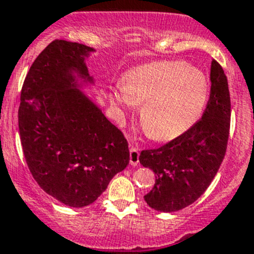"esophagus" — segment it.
Returning a JSON list of instances; mask_svg holds the SVG:
<instances>
[{
	"label": "esophagus",
	"mask_w": 254,
	"mask_h": 254,
	"mask_svg": "<svg viewBox=\"0 0 254 254\" xmlns=\"http://www.w3.org/2000/svg\"><path fill=\"white\" fill-rule=\"evenodd\" d=\"M139 156H140V150L134 146H130V165L131 166H137L139 165Z\"/></svg>",
	"instance_id": "obj_1"
}]
</instances>
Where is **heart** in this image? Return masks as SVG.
<instances>
[{
    "mask_svg": "<svg viewBox=\"0 0 254 254\" xmlns=\"http://www.w3.org/2000/svg\"><path fill=\"white\" fill-rule=\"evenodd\" d=\"M108 98L120 118L143 103L140 120L146 134L156 141H171L200 119L209 99V82L186 63L155 61L127 71Z\"/></svg>",
    "mask_w": 254,
    "mask_h": 254,
    "instance_id": "1",
    "label": "heart"
}]
</instances>
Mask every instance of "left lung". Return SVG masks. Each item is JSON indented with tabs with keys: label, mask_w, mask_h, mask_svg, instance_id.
<instances>
[{
	"label": "left lung",
	"mask_w": 254,
	"mask_h": 254,
	"mask_svg": "<svg viewBox=\"0 0 254 254\" xmlns=\"http://www.w3.org/2000/svg\"><path fill=\"white\" fill-rule=\"evenodd\" d=\"M210 81V98L201 120L162 147L140 155V163L156 175L152 190L143 198L157 211H178L193 204L210 186L224 160L231 102L226 75L215 60Z\"/></svg>",
	"instance_id": "left-lung-1"
}]
</instances>
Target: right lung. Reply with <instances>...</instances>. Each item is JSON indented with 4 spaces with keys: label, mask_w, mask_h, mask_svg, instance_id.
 Masks as SVG:
<instances>
[{
    "label": "right lung",
    "mask_w": 254,
    "mask_h": 254,
    "mask_svg": "<svg viewBox=\"0 0 254 254\" xmlns=\"http://www.w3.org/2000/svg\"><path fill=\"white\" fill-rule=\"evenodd\" d=\"M93 48L54 40L23 83L18 111L20 141L40 188L71 207L97 200L129 165L122 131L82 89L94 86L86 58Z\"/></svg>",
    "instance_id": "obj_1"
}]
</instances>
